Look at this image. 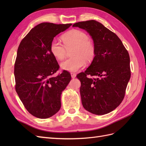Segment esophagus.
<instances>
[{
  "label": "esophagus",
  "mask_w": 146,
  "mask_h": 146,
  "mask_svg": "<svg viewBox=\"0 0 146 146\" xmlns=\"http://www.w3.org/2000/svg\"><path fill=\"white\" fill-rule=\"evenodd\" d=\"M71 77H72V78H75L76 77V73H74V72H72L71 74Z\"/></svg>",
  "instance_id": "34e87169"
}]
</instances>
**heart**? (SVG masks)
<instances>
[{"instance_id": "obj_1", "label": "heart", "mask_w": 146, "mask_h": 146, "mask_svg": "<svg viewBox=\"0 0 146 146\" xmlns=\"http://www.w3.org/2000/svg\"><path fill=\"white\" fill-rule=\"evenodd\" d=\"M63 44L54 39L50 46V50L55 58L61 61L70 51L72 58L61 63L62 69L70 72H76L85 65L86 61L90 63L96 56L94 44L90 40L89 36L80 30L73 29L64 33L62 37Z\"/></svg>"}]
</instances>
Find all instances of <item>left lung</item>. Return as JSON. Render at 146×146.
I'll return each instance as SVG.
<instances>
[{"label":"left lung","mask_w":146,"mask_h":146,"mask_svg":"<svg viewBox=\"0 0 146 146\" xmlns=\"http://www.w3.org/2000/svg\"><path fill=\"white\" fill-rule=\"evenodd\" d=\"M72 27L86 30L96 50L91 65L77 76L81 82L82 105L97 115L107 114L124 98L131 76L129 52L117 35L98 21L78 22ZM94 76L98 78L91 77Z\"/></svg>","instance_id":"1"}]
</instances>
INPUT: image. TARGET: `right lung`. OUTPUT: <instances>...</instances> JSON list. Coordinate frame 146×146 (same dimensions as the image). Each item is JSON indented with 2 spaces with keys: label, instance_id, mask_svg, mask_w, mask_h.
Listing matches in <instances>:
<instances>
[{
  "label": "right lung",
  "instance_id": "right-lung-1",
  "mask_svg": "<svg viewBox=\"0 0 146 146\" xmlns=\"http://www.w3.org/2000/svg\"><path fill=\"white\" fill-rule=\"evenodd\" d=\"M72 24L43 23L35 26L23 39L15 63V90L26 110L40 119L54 115L61 108V94L71 80L60 68L50 50V43Z\"/></svg>",
  "mask_w": 146,
  "mask_h": 146
}]
</instances>
